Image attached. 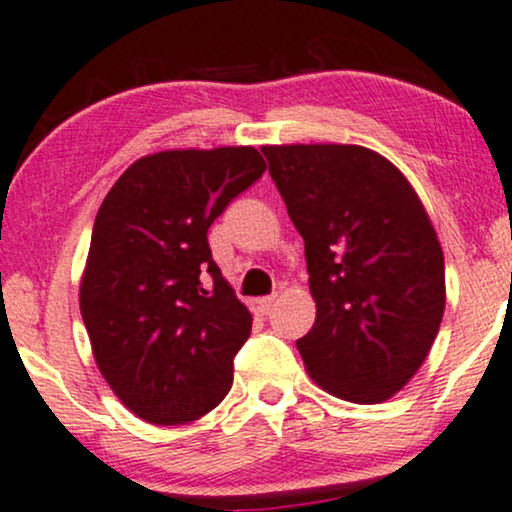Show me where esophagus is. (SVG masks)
Returning <instances> with one entry per match:
<instances>
[{
  "label": "esophagus",
  "mask_w": 512,
  "mask_h": 512,
  "mask_svg": "<svg viewBox=\"0 0 512 512\" xmlns=\"http://www.w3.org/2000/svg\"><path fill=\"white\" fill-rule=\"evenodd\" d=\"M273 304H275V294H270V296H261V299H254L251 301V306H254V311L256 313H261V315H266L270 308H273Z\"/></svg>",
  "instance_id": "obj_1"
}]
</instances>
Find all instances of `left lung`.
I'll use <instances>...</instances> for the list:
<instances>
[{
	"label": "left lung",
	"mask_w": 512,
	"mask_h": 512,
	"mask_svg": "<svg viewBox=\"0 0 512 512\" xmlns=\"http://www.w3.org/2000/svg\"><path fill=\"white\" fill-rule=\"evenodd\" d=\"M306 244L315 323L306 372L351 403L391 399L420 370L446 306L444 251L406 175L358 144L261 149Z\"/></svg>",
	"instance_id": "1"
}]
</instances>
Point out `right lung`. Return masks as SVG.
<instances>
[{
  "label": "right lung",
  "instance_id": "right-lung-1",
  "mask_svg": "<svg viewBox=\"0 0 512 512\" xmlns=\"http://www.w3.org/2000/svg\"><path fill=\"white\" fill-rule=\"evenodd\" d=\"M266 170L254 147L142 156L94 218L80 313L113 394L151 425H187L232 387L251 313L213 263L206 232Z\"/></svg>",
  "mask_w": 512,
  "mask_h": 512
}]
</instances>
